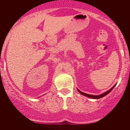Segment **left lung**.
<instances>
[{"instance_id": "1", "label": "left lung", "mask_w": 130, "mask_h": 130, "mask_svg": "<svg viewBox=\"0 0 130 130\" xmlns=\"http://www.w3.org/2000/svg\"><path fill=\"white\" fill-rule=\"evenodd\" d=\"M115 86H116V85L113 86V87H112L111 89H110V90H109L108 91H107V92H104V93H103V94H101V95H89V94H87V93H83V92H82L81 91H80L79 90H78V89H77V90H78V92H79L80 93H81L82 95H85V96H87V97H89V98H93V99H99V98H101L103 97V96H106V95L107 94H108L109 93V92H111V91L113 89H114V87H115Z\"/></svg>"}]
</instances>
